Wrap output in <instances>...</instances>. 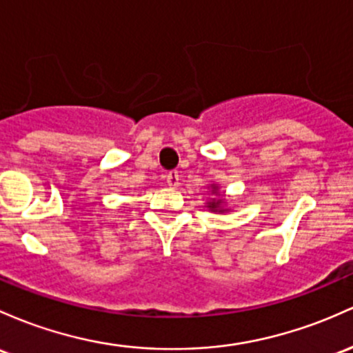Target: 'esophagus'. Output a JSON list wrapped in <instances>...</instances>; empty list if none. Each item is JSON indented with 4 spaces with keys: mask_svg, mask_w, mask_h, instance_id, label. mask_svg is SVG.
Returning a JSON list of instances; mask_svg holds the SVG:
<instances>
[{
    "mask_svg": "<svg viewBox=\"0 0 353 353\" xmlns=\"http://www.w3.org/2000/svg\"><path fill=\"white\" fill-rule=\"evenodd\" d=\"M165 181H168V184L170 188H176V185H179V172L177 170H169L168 174H165Z\"/></svg>",
    "mask_w": 353,
    "mask_h": 353,
    "instance_id": "34e87169",
    "label": "esophagus"
}]
</instances>
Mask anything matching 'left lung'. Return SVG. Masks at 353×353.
I'll use <instances>...</instances> for the list:
<instances>
[{"mask_svg": "<svg viewBox=\"0 0 353 353\" xmlns=\"http://www.w3.org/2000/svg\"><path fill=\"white\" fill-rule=\"evenodd\" d=\"M216 191V189H214ZM219 204H221V199H218V201H214V203H209V209H212V211H224V209H221L219 208Z\"/></svg>", "mask_w": 353, "mask_h": 353, "instance_id": "left-lung-1", "label": "left lung"}]
</instances>
